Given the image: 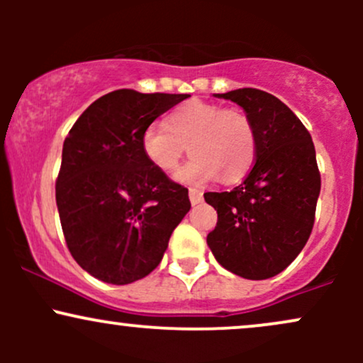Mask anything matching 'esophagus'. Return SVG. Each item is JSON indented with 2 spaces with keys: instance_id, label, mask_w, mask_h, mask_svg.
I'll list each match as a JSON object with an SVG mask.
<instances>
[{
  "instance_id": "1",
  "label": "esophagus",
  "mask_w": 363,
  "mask_h": 363,
  "mask_svg": "<svg viewBox=\"0 0 363 363\" xmlns=\"http://www.w3.org/2000/svg\"><path fill=\"white\" fill-rule=\"evenodd\" d=\"M189 199H191V205H198V203H201L203 193L199 189H194V187H191V189H189Z\"/></svg>"
}]
</instances>
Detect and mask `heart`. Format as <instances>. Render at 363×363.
I'll return each instance as SVG.
<instances>
[{
  "instance_id": "b5f03b06",
  "label": "heart",
  "mask_w": 363,
  "mask_h": 363,
  "mask_svg": "<svg viewBox=\"0 0 363 363\" xmlns=\"http://www.w3.org/2000/svg\"><path fill=\"white\" fill-rule=\"evenodd\" d=\"M187 147L191 160L179 181L223 182L244 177L256 158V129L242 111L191 101L174 109L165 128L152 124L141 135V150L158 172L172 176Z\"/></svg>"
}]
</instances>
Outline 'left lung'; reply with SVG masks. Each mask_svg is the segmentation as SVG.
<instances>
[{"label": "left lung", "mask_w": 363, "mask_h": 363, "mask_svg": "<svg viewBox=\"0 0 363 363\" xmlns=\"http://www.w3.org/2000/svg\"><path fill=\"white\" fill-rule=\"evenodd\" d=\"M215 97L239 104L256 129V162L240 186L205 193L216 210L206 242L225 269L247 280L281 273L309 240L320 191L312 138L274 95L237 89Z\"/></svg>", "instance_id": "8db88e82"}]
</instances>
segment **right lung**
Segmentation results:
<instances>
[{"instance_id":"right-lung-1","label":"right lung","mask_w":363,"mask_h":363,"mask_svg":"<svg viewBox=\"0 0 363 363\" xmlns=\"http://www.w3.org/2000/svg\"><path fill=\"white\" fill-rule=\"evenodd\" d=\"M187 97L114 90L69 129L56 205L66 245L91 277L112 285L145 278L189 211L186 187L158 172L141 150L145 129Z\"/></svg>"}]
</instances>
